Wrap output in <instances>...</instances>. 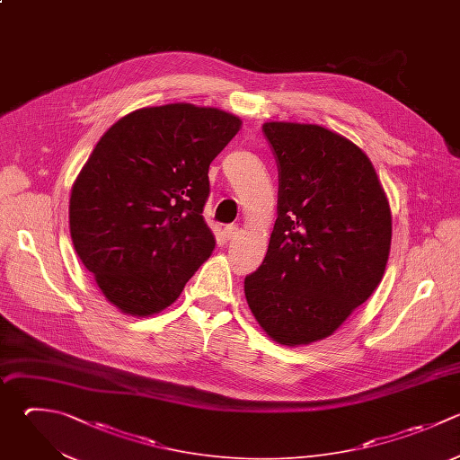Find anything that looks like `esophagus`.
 <instances>
[{"label":"esophagus","mask_w":460,"mask_h":460,"mask_svg":"<svg viewBox=\"0 0 460 460\" xmlns=\"http://www.w3.org/2000/svg\"><path fill=\"white\" fill-rule=\"evenodd\" d=\"M237 234H239V228H237L235 225H228V226H225V230H223V235H225L226 241H232L234 237H237Z\"/></svg>","instance_id":"esophagus-1"}]
</instances>
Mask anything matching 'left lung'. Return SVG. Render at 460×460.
<instances>
[{
    "label": "left lung",
    "mask_w": 460,
    "mask_h": 460,
    "mask_svg": "<svg viewBox=\"0 0 460 460\" xmlns=\"http://www.w3.org/2000/svg\"><path fill=\"white\" fill-rule=\"evenodd\" d=\"M262 133L279 169L277 221L244 295L270 338L305 345L332 334L381 282L390 208L370 160L347 138L291 122Z\"/></svg>",
    "instance_id": "8db88e82"
}]
</instances>
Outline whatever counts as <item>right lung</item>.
Instances as JSON below:
<instances>
[{
    "mask_svg": "<svg viewBox=\"0 0 460 460\" xmlns=\"http://www.w3.org/2000/svg\"><path fill=\"white\" fill-rule=\"evenodd\" d=\"M241 120L216 108H144L95 146L70 198L77 255L128 314L171 305L216 241L203 219L208 167Z\"/></svg>",
    "mask_w": 460,
    "mask_h": 460,
    "instance_id": "add662e5",
    "label": "right lung"
}]
</instances>
